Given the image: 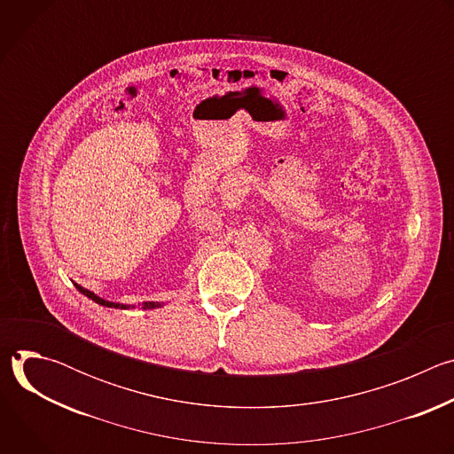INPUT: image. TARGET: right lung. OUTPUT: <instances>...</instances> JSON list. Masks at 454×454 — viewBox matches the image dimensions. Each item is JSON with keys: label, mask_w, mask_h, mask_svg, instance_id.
I'll return each mask as SVG.
<instances>
[{"label": "right lung", "mask_w": 454, "mask_h": 454, "mask_svg": "<svg viewBox=\"0 0 454 454\" xmlns=\"http://www.w3.org/2000/svg\"><path fill=\"white\" fill-rule=\"evenodd\" d=\"M75 287L84 294V296H88V298H91L95 303H98V305H104V307H114V309H127V307H131V305H123V303H114V301H107V300H104V298H100V296H97L95 293H91V291H88V289H84L82 286H79V284H75ZM135 307V305H133ZM156 307H161V303H154V301H145L144 303V309H156Z\"/></svg>", "instance_id": "1"}]
</instances>
